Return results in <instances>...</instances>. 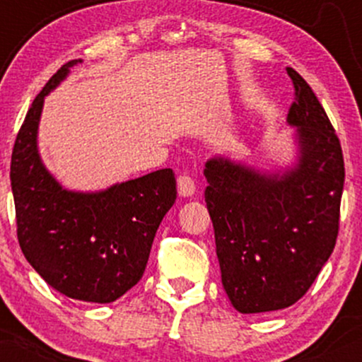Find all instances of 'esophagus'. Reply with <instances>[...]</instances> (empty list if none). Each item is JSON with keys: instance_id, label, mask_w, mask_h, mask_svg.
Here are the masks:
<instances>
[{"instance_id": "esophagus-1", "label": "esophagus", "mask_w": 362, "mask_h": 362, "mask_svg": "<svg viewBox=\"0 0 362 362\" xmlns=\"http://www.w3.org/2000/svg\"><path fill=\"white\" fill-rule=\"evenodd\" d=\"M177 185H178V194H180L182 197H190V195L195 194L194 178L190 175H187V173H182V175H178Z\"/></svg>"}]
</instances>
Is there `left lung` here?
<instances>
[{"label":"left lung","mask_w":362,"mask_h":362,"mask_svg":"<svg viewBox=\"0 0 362 362\" xmlns=\"http://www.w3.org/2000/svg\"><path fill=\"white\" fill-rule=\"evenodd\" d=\"M289 126L300 158L284 173H260L228 158L206 163V204L223 288L240 313L288 308L301 300L334 252L344 156L311 86L293 68Z\"/></svg>","instance_id":"1"}]
</instances>
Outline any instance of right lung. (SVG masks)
<instances>
[{"instance_id":"obj_1","label":"right lung","mask_w":362,"mask_h":362,"mask_svg":"<svg viewBox=\"0 0 362 362\" xmlns=\"http://www.w3.org/2000/svg\"><path fill=\"white\" fill-rule=\"evenodd\" d=\"M78 62L62 64L45 83L16 134L10 167L16 236L25 259L54 289L73 300L112 303L143 277L177 182L163 168L102 192H71L45 170L37 151L44 97Z\"/></svg>"}]
</instances>
